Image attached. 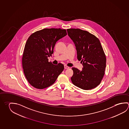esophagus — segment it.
<instances>
[{
  "instance_id": "obj_1",
  "label": "esophagus",
  "mask_w": 129,
  "mask_h": 129,
  "mask_svg": "<svg viewBox=\"0 0 129 129\" xmlns=\"http://www.w3.org/2000/svg\"><path fill=\"white\" fill-rule=\"evenodd\" d=\"M69 67H68L67 66H64V68L65 69H69Z\"/></svg>"
}]
</instances>
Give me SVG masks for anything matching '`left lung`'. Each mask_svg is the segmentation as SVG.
<instances>
[{"label": "left lung", "mask_w": 129, "mask_h": 129, "mask_svg": "<svg viewBox=\"0 0 129 129\" xmlns=\"http://www.w3.org/2000/svg\"><path fill=\"white\" fill-rule=\"evenodd\" d=\"M67 32L76 46L77 58L83 65L81 71L72 68V83L85 90L95 88L102 81L106 67V57L99 40L80 29H68Z\"/></svg>", "instance_id": "1"}]
</instances>
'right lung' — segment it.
<instances>
[{"mask_svg": "<svg viewBox=\"0 0 129 129\" xmlns=\"http://www.w3.org/2000/svg\"><path fill=\"white\" fill-rule=\"evenodd\" d=\"M67 35L65 29L45 28L35 32L27 39L22 58L23 72L27 81L37 89L51 86L63 71L64 65H55L48 57L53 53L55 45Z\"/></svg>", "mask_w": 129, "mask_h": 129, "instance_id": "obj_1", "label": "right lung"}]
</instances>
